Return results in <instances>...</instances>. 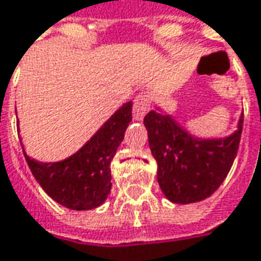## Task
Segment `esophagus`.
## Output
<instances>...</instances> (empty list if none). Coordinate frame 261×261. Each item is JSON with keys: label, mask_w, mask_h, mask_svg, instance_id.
<instances>
[{"label": "esophagus", "mask_w": 261, "mask_h": 261, "mask_svg": "<svg viewBox=\"0 0 261 261\" xmlns=\"http://www.w3.org/2000/svg\"><path fill=\"white\" fill-rule=\"evenodd\" d=\"M151 108V102H149V96L147 93H140L136 96L134 103H133V117L134 120H142L144 116L148 113V110Z\"/></svg>", "instance_id": "obj_1"}]
</instances>
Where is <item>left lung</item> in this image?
Listing matches in <instances>:
<instances>
[{"label":"left lung","mask_w":261,"mask_h":261,"mask_svg":"<svg viewBox=\"0 0 261 261\" xmlns=\"http://www.w3.org/2000/svg\"><path fill=\"white\" fill-rule=\"evenodd\" d=\"M148 142L158 164V183L172 202L201 201L213 194L229 173L241 142L239 128L224 140H200L170 116L151 110L144 117Z\"/></svg>","instance_id":"8db88e82"}]
</instances>
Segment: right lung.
<instances>
[{"label": "right lung", "instance_id": "right-lung-1", "mask_svg": "<svg viewBox=\"0 0 261 261\" xmlns=\"http://www.w3.org/2000/svg\"><path fill=\"white\" fill-rule=\"evenodd\" d=\"M133 103H124L100 130L72 156L53 164L25 159L35 179L48 196L71 210H92L108 198L112 189L110 162L131 121Z\"/></svg>", "mask_w": 261, "mask_h": 261}]
</instances>
